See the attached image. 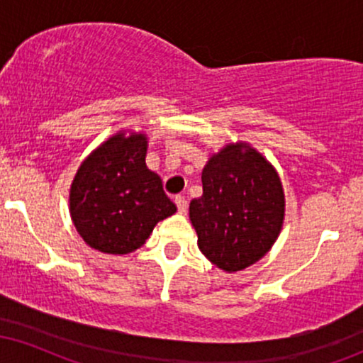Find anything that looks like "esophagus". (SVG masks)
I'll return each instance as SVG.
<instances>
[{"label": "esophagus", "instance_id": "34e87169", "mask_svg": "<svg viewBox=\"0 0 363 363\" xmlns=\"http://www.w3.org/2000/svg\"><path fill=\"white\" fill-rule=\"evenodd\" d=\"M174 201H176L179 213H186V211H187V199L184 198V196H176V199H174Z\"/></svg>", "mask_w": 363, "mask_h": 363}]
</instances>
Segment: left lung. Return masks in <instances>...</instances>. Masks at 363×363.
Returning a JSON list of instances; mask_svg holds the SVG:
<instances>
[{
    "label": "left lung",
    "instance_id": "8db88e82",
    "mask_svg": "<svg viewBox=\"0 0 363 363\" xmlns=\"http://www.w3.org/2000/svg\"><path fill=\"white\" fill-rule=\"evenodd\" d=\"M203 196L189 205L199 251L216 268H249L277 242L285 193L272 162L247 141L227 143L208 158Z\"/></svg>",
    "mask_w": 363,
    "mask_h": 363
}]
</instances>
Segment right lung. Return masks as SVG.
Here are the masks:
<instances>
[{
    "instance_id": "right-lung-1",
    "label": "right lung",
    "mask_w": 363,
    "mask_h": 363,
    "mask_svg": "<svg viewBox=\"0 0 363 363\" xmlns=\"http://www.w3.org/2000/svg\"><path fill=\"white\" fill-rule=\"evenodd\" d=\"M148 136L121 129L91 150L69 187V215L95 251L123 256L147 242L155 225L177 211L158 174L147 167Z\"/></svg>"
}]
</instances>
